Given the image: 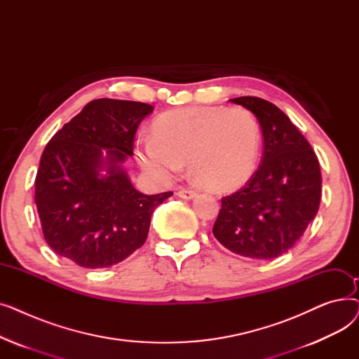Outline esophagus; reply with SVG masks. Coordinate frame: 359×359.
Instances as JSON below:
<instances>
[{
    "instance_id": "esophagus-1",
    "label": "esophagus",
    "mask_w": 359,
    "mask_h": 359,
    "mask_svg": "<svg viewBox=\"0 0 359 359\" xmlns=\"http://www.w3.org/2000/svg\"><path fill=\"white\" fill-rule=\"evenodd\" d=\"M177 196L183 199H194L196 196V192L192 189H186V187H180L177 191Z\"/></svg>"
}]
</instances>
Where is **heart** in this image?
Wrapping results in <instances>:
<instances>
[{
  "instance_id": "b5f03b06",
  "label": "heart",
  "mask_w": 359,
  "mask_h": 359,
  "mask_svg": "<svg viewBox=\"0 0 359 359\" xmlns=\"http://www.w3.org/2000/svg\"><path fill=\"white\" fill-rule=\"evenodd\" d=\"M153 135L137 140L135 154L145 172L158 180H170L189 160L201 186L224 194L246 183L257 164L260 128L243 107L168 110L154 121Z\"/></svg>"
}]
</instances>
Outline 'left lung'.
Listing matches in <instances>:
<instances>
[{"instance_id":"obj_1","label":"left lung","mask_w":359,"mask_h":359,"mask_svg":"<svg viewBox=\"0 0 359 359\" xmlns=\"http://www.w3.org/2000/svg\"><path fill=\"white\" fill-rule=\"evenodd\" d=\"M231 103L250 110L263 134V157L238 192L221 199L215 238L230 252L269 260L288 252L314 219L322 175L309 141L279 107L259 97Z\"/></svg>"}]
</instances>
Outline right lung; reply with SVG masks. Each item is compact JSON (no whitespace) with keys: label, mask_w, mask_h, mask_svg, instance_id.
I'll use <instances>...</instances> for the list:
<instances>
[{"label":"right lung","mask_w":359,"mask_h":359,"mask_svg":"<svg viewBox=\"0 0 359 359\" xmlns=\"http://www.w3.org/2000/svg\"><path fill=\"white\" fill-rule=\"evenodd\" d=\"M154 107L93 100L48 142L34 180V202L49 248L81 268L125 260L147 240L151 215L172 192L144 195L123 168L134 137Z\"/></svg>","instance_id":"right-lung-1"}]
</instances>
